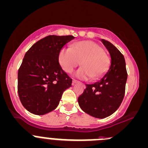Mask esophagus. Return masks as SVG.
Here are the masks:
<instances>
[{
  "label": "esophagus",
  "mask_w": 148,
  "mask_h": 148,
  "mask_svg": "<svg viewBox=\"0 0 148 148\" xmlns=\"http://www.w3.org/2000/svg\"><path fill=\"white\" fill-rule=\"evenodd\" d=\"M79 82L78 80H76V79H73V81H72V83H73V84H77V83H79Z\"/></svg>",
  "instance_id": "obj_1"
}]
</instances>
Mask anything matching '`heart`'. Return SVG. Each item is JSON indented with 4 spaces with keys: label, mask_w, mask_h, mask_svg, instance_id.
Returning a JSON list of instances; mask_svg holds the SVG:
<instances>
[{
    "label": "heart",
    "mask_w": 148,
    "mask_h": 148,
    "mask_svg": "<svg viewBox=\"0 0 148 148\" xmlns=\"http://www.w3.org/2000/svg\"><path fill=\"white\" fill-rule=\"evenodd\" d=\"M59 61L66 73L71 74L81 64L82 67L75 73V77L83 80H93L101 78L108 71L110 58L103 48L90 40L74 43L71 48L60 51Z\"/></svg>",
    "instance_id": "1"
}]
</instances>
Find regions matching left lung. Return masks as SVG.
Returning <instances> with one entry per match:
<instances>
[{
    "label": "left lung",
    "mask_w": 148,
    "mask_h": 148,
    "mask_svg": "<svg viewBox=\"0 0 148 148\" xmlns=\"http://www.w3.org/2000/svg\"><path fill=\"white\" fill-rule=\"evenodd\" d=\"M101 41L110 53L111 64L100 81L86 84L78 98L83 111L100 119L110 116L119 108L124 97L128 77L124 56L112 43L104 39Z\"/></svg>",
    "instance_id": "obj_1"
}]
</instances>
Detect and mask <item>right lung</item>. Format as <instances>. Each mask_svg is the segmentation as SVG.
I'll list each match as a JSON object with an SVG mask.
<instances>
[{
  "label": "right lung",
  "instance_id": "add662e5",
  "mask_svg": "<svg viewBox=\"0 0 148 148\" xmlns=\"http://www.w3.org/2000/svg\"><path fill=\"white\" fill-rule=\"evenodd\" d=\"M73 36L50 35L34 43L26 53L18 70L17 90L24 108L43 115L59 105L72 79L59 63L60 50Z\"/></svg>",
  "mask_w": 148,
  "mask_h": 148
}]
</instances>
